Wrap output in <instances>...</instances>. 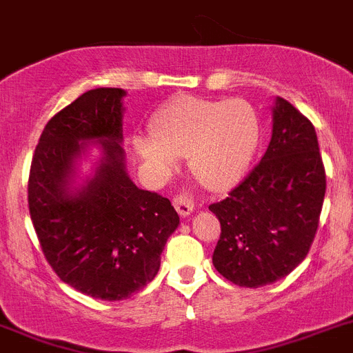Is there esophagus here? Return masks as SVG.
<instances>
[{"label":"esophagus","mask_w":353,"mask_h":353,"mask_svg":"<svg viewBox=\"0 0 353 353\" xmlns=\"http://www.w3.org/2000/svg\"><path fill=\"white\" fill-rule=\"evenodd\" d=\"M172 203H174V208L177 210V213H179L181 217H188V215L194 212V201H192L190 197H186V195H176V197L172 199Z\"/></svg>","instance_id":"1"}]
</instances>
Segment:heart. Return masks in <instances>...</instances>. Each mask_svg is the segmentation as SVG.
<instances>
[{"instance_id":"b5f03b06","label":"heart","mask_w":353,"mask_h":353,"mask_svg":"<svg viewBox=\"0 0 353 353\" xmlns=\"http://www.w3.org/2000/svg\"><path fill=\"white\" fill-rule=\"evenodd\" d=\"M154 134L132 138L136 152L158 170L188 158L192 176L213 192L230 190L250 170L260 143L256 109L242 99L181 94L152 120Z\"/></svg>"}]
</instances>
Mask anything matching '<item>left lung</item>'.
Wrapping results in <instances>:
<instances>
[{"mask_svg":"<svg viewBox=\"0 0 353 353\" xmlns=\"http://www.w3.org/2000/svg\"><path fill=\"white\" fill-rule=\"evenodd\" d=\"M327 190L318 136L287 100L272 105V134L260 163L226 199L210 204L221 222L213 265L241 287H262L303 262Z\"/></svg>","mask_w":353,"mask_h":353,"instance_id":"left-lung-1","label":"left lung"}]
</instances>
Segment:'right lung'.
I'll use <instances>...</instances> for the list:
<instances>
[{"label":"right lung","mask_w":353,"mask_h":353,"mask_svg":"<svg viewBox=\"0 0 353 353\" xmlns=\"http://www.w3.org/2000/svg\"><path fill=\"white\" fill-rule=\"evenodd\" d=\"M120 88L85 91L46 123L32 158L28 208L43 253L62 282L105 301L125 300L158 274L179 226L170 201L127 174ZM101 158L79 185L78 161Z\"/></svg>","instance_id":"right-lung-1"}]
</instances>
